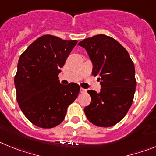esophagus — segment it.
<instances>
[{
    "instance_id": "34e87169",
    "label": "esophagus",
    "mask_w": 156,
    "mask_h": 156,
    "mask_svg": "<svg viewBox=\"0 0 156 156\" xmlns=\"http://www.w3.org/2000/svg\"><path fill=\"white\" fill-rule=\"evenodd\" d=\"M87 90L86 89H83V88H80V93L83 94V93H86Z\"/></svg>"
}]
</instances>
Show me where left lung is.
<instances>
[{
  "instance_id": "1",
  "label": "left lung",
  "mask_w": 156,
  "mask_h": 156,
  "mask_svg": "<svg viewBox=\"0 0 156 156\" xmlns=\"http://www.w3.org/2000/svg\"><path fill=\"white\" fill-rule=\"evenodd\" d=\"M93 64L92 75L101 81L99 93L87 90L91 102L84 108L91 123L109 127L122 120L131 106L137 82L127 51L112 37L98 34L80 41Z\"/></svg>"
}]
</instances>
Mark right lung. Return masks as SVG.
Instances as JSON below:
<instances>
[{
	"instance_id": "right-lung-1",
	"label": "right lung",
	"mask_w": 156,
	"mask_h": 156,
	"mask_svg": "<svg viewBox=\"0 0 156 156\" xmlns=\"http://www.w3.org/2000/svg\"><path fill=\"white\" fill-rule=\"evenodd\" d=\"M77 41L44 35L20 55L15 76L19 108L30 122L41 128H52L64 120L67 108L80 92L75 83L62 85L60 69Z\"/></svg>"
}]
</instances>
